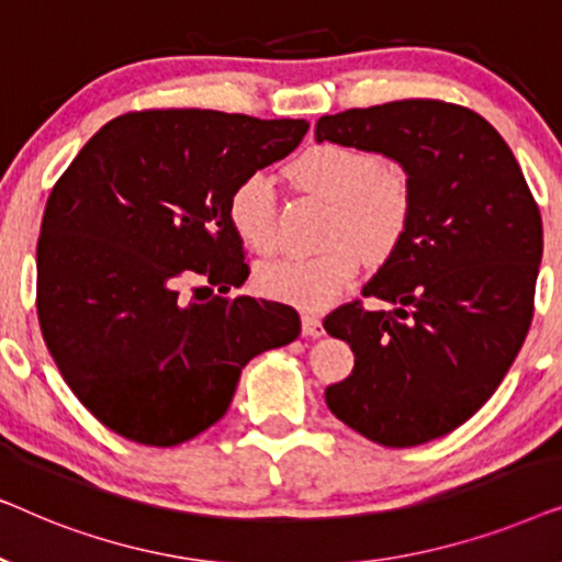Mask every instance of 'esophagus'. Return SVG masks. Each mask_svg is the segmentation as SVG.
I'll return each instance as SVG.
<instances>
[{
    "label": "esophagus",
    "mask_w": 562,
    "mask_h": 562,
    "mask_svg": "<svg viewBox=\"0 0 562 562\" xmlns=\"http://www.w3.org/2000/svg\"><path fill=\"white\" fill-rule=\"evenodd\" d=\"M302 333L306 337H322L325 335V327H322V319L314 317V314H304L302 317Z\"/></svg>",
    "instance_id": "obj_1"
}]
</instances>
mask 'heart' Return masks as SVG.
<instances>
[{
  "mask_svg": "<svg viewBox=\"0 0 562 562\" xmlns=\"http://www.w3.org/2000/svg\"><path fill=\"white\" fill-rule=\"evenodd\" d=\"M299 187L333 202L327 243L312 258H276L256 268V286L276 302L322 310L356 279L360 256L386 260L402 245L414 212V189L402 166L345 143H317L289 164ZM235 235L256 252L276 245V189L263 171L235 183L227 199Z\"/></svg>",
  "mask_w": 562,
  "mask_h": 562,
  "instance_id": "b5f03b06",
  "label": "heart"
}]
</instances>
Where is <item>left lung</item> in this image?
<instances>
[{
  "mask_svg": "<svg viewBox=\"0 0 562 562\" xmlns=\"http://www.w3.org/2000/svg\"><path fill=\"white\" fill-rule=\"evenodd\" d=\"M317 143L381 153L412 179L404 240L325 329L356 368L325 391L368 440L414 448L463 425L504 381L532 322L542 220L504 137L481 114L404 99L319 117Z\"/></svg>",
  "mask_w": 562,
  "mask_h": 562,
  "instance_id": "obj_1",
  "label": "left lung"
}]
</instances>
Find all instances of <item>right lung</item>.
I'll return each instance as SVG.
<instances>
[{
	"label": "right lung",
	"mask_w": 562,
	"mask_h": 562,
	"mask_svg": "<svg viewBox=\"0 0 562 562\" xmlns=\"http://www.w3.org/2000/svg\"><path fill=\"white\" fill-rule=\"evenodd\" d=\"M306 120L212 110L130 112L66 168L37 240V317L76 398L112 432L171 448L210 429L243 368L302 333L286 304L183 299L248 279L227 199L286 158ZM206 297V296H204Z\"/></svg>",
	"instance_id": "add662e5"
}]
</instances>
